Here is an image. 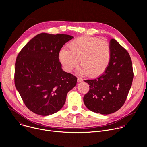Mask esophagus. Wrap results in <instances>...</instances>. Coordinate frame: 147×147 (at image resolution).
Segmentation results:
<instances>
[{
	"label": "esophagus",
	"instance_id": "obj_1",
	"mask_svg": "<svg viewBox=\"0 0 147 147\" xmlns=\"http://www.w3.org/2000/svg\"><path fill=\"white\" fill-rule=\"evenodd\" d=\"M81 81H82V80L81 78L78 77V78H77V82H81Z\"/></svg>",
	"mask_w": 147,
	"mask_h": 147
}]
</instances>
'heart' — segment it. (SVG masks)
<instances>
[{
	"label": "heart",
	"instance_id": "b5f03b06",
	"mask_svg": "<svg viewBox=\"0 0 147 147\" xmlns=\"http://www.w3.org/2000/svg\"><path fill=\"white\" fill-rule=\"evenodd\" d=\"M69 51L61 49L59 58L65 70L71 71L78 63L81 67L80 72L91 78L103 74L109 66L111 57L109 45L100 39L81 36L69 44Z\"/></svg>",
	"mask_w": 147,
	"mask_h": 147
}]
</instances>
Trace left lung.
<instances>
[{
	"label": "left lung",
	"instance_id": "1",
	"mask_svg": "<svg viewBox=\"0 0 147 147\" xmlns=\"http://www.w3.org/2000/svg\"><path fill=\"white\" fill-rule=\"evenodd\" d=\"M111 61L102 75L94 80H84L90 90L84 96L86 107L102 115L114 113L120 109L132 85L133 70L128 52L115 39L110 40Z\"/></svg>",
	"mask_w": 147,
	"mask_h": 147
}]
</instances>
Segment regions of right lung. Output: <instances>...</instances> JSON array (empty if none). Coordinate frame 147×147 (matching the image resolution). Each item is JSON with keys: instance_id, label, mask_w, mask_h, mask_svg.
<instances>
[{"instance_id": "obj_1", "label": "right lung", "mask_w": 147, "mask_h": 147, "mask_svg": "<svg viewBox=\"0 0 147 147\" xmlns=\"http://www.w3.org/2000/svg\"><path fill=\"white\" fill-rule=\"evenodd\" d=\"M73 36L66 34H38L17 55L15 86L26 106L41 116L52 115L63 107L77 78L63 71L59 61L61 48Z\"/></svg>"}]
</instances>
